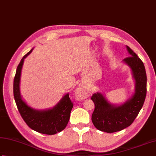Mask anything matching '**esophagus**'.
Wrapping results in <instances>:
<instances>
[{
  "instance_id": "1",
  "label": "esophagus",
  "mask_w": 156,
  "mask_h": 156,
  "mask_svg": "<svg viewBox=\"0 0 156 156\" xmlns=\"http://www.w3.org/2000/svg\"><path fill=\"white\" fill-rule=\"evenodd\" d=\"M76 95L80 99H84L88 97V94L87 91L83 87H79L76 90Z\"/></svg>"
}]
</instances>
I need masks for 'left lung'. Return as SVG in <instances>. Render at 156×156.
Here are the masks:
<instances>
[{"mask_svg":"<svg viewBox=\"0 0 156 156\" xmlns=\"http://www.w3.org/2000/svg\"><path fill=\"white\" fill-rule=\"evenodd\" d=\"M126 48L130 56L123 62L130 68L135 80L133 95L120 105H112L101 93L91 97L94 104L91 119L96 129L103 132L115 133L129 126L138 115L145 99L147 75L144 64L129 47L126 46Z\"/></svg>","mask_w":156,"mask_h":156,"instance_id":"1","label":"left lung"}]
</instances>
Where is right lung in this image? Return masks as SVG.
<instances>
[{"mask_svg": "<svg viewBox=\"0 0 156 156\" xmlns=\"http://www.w3.org/2000/svg\"><path fill=\"white\" fill-rule=\"evenodd\" d=\"M32 49L25 55L18 65L13 81V94L18 110L30 129L45 135H55L62 131L68 124L73 103L69 94L64 95L54 108L46 110H36L30 107L21 98L20 82L24 59L31 53Z\"/></svg>", "mask_w": 156, "mask_h": 156, "instance_id": "right-lung-1", "label": "right lung"}]
</instances>
